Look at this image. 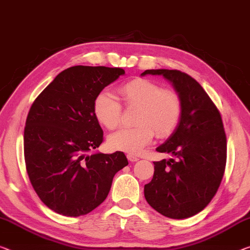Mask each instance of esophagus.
<instances>
[{
	"label": "esophagus",
	"instance_id": "esophagus-1",
	"mask_svg": "<svg viewBox=\"0 0 250 250\" xmlns=\"http://www.w3.org/2000/svg\"><path fill=\"white\" fill-rule=\"evenodd\" d=\"M127 159L130 161V162H137V161L140 160L136 155L134 154H127Z\"/></svg>",
	"mask_w": 250,
	"mask_h": 250
}]
</instances>
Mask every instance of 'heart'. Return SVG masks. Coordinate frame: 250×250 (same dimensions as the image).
<instances>
[{
  "label": "heart",
  "instance_id": "heart-1",
  "mask_svg": "<svg viewBox=\"0 0 250 250\" xmlns=\"http://www.w3.org/2000/svg\"><path fill=\"white\" fill-rule=\"evenodd\" d=\"M122 101L127 107H137L134 115L135 126L118 129L108 137L110 148L140 153L151 143L156 134L162 138L171 135L179 125L182 115L180 96L171 89H163L147 79H133L118 88ZM93 110L99 124L108 129L116 128L121 123L122 106L108 91H102L94 99Z\"/></svg>",
  "mask_w": 250,
  "mask_h": 250
}]
</instances>
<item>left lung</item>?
<instances>
[{
	"mask_svg": "<svg viewBox=\"0 0 250 250\" xmlns=\"http://www.w3.org/2000/svg\"><path fill=\"white\" fill-rule=\"evenodd\" d=\"M173 83L182 102L179 125L156 148L174 159L154 162L152 181L144 186L148 205L172 219L189 218L212 200L227 161V137L220 112L194 78L180 70L152 69Z\"/></svg>",
	"mask_w": 250,
	"mask_h": 250,
	"instance_id": "8db88e82",
	"label": "left lung"
}]
</instances>
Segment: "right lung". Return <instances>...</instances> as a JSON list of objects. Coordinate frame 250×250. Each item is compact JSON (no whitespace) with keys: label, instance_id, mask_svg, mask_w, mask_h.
I'll return each instance as SVG.
<instances>
[{"label":"right lung","instance_id":"1","mask_svg":"<svg viewBox=\"0 0 250 250\" xmlns=\"http://www.w3.org/2000/svg\"><path fill=\"white\" fill-rule=\"evenodd\" d=\"M124 74L122 68L70 67L44 88L29 110L26 172L40 200L57 213H89L107 198L114 175L128 164L120 151L87 154L104 141L94 99Z\"/></svg>","mask_w":250,"mask_h":250}]
</instances>
